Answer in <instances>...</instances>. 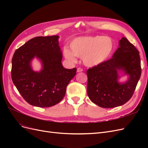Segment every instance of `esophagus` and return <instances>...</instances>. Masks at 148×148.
<instances>
[{"label": "esophagus", "instance_id": "1", "mask_svg": "<svg viewBox=\"0 0 148 148\" xmlns=\"http://www.w3.org/2000/svg\"><path fill=\"white\" fill-rule=\"evenodd\" d=\"M83 70L82 69V68H78L77 69V72H82V71H83Z\"/></svg>", "mask_w": 148, "mask_h": 148}]
</instances>
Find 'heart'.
I'll list each match as a JSON object with an SVG mask.
<instances>
[{
    "label": "heart",
    "instance_id": "b5f03b06",
    "mask_svg": "<svg viewBox=\"0 0 148 148\" xmlns=\"http://www.w3.org/2000/svg\"><path fill=\"white\" fill-rule=\"evenodd\" d=\"M70 49L65 47L64 56L71 63L76 57H83V64L89 67L99 65L108 60L114 52V43L109 36H89L78 37L70 42Z\"/></svg>",
    "mask_w": 148,
    "mask_h": 148
}]
</instances>
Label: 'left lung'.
Here are the masks:
<instances>
[{
  "instance_id": "1",
  "label": "left lung",
  "mask_w": 148,
  "mask_h": 148,
  "mask_svg": "<svg viewBox=\"0 0 148 148\" xmlns=\"http://www.w3.org/2000/svg\"><path fill=\"white\" fill-rule=\"evenodd\" d=\"M139 51L123 37L112 59L87 70V93L90 100L103 108L123 105L132 97L141 77ZM119 70L129 76L124 84L118 82Z\"/></svg>"
}]
</instances>
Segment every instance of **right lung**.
Instances as JSON below:
<instances>
[{"mask_svg":"<svg viewBox=\"0 0 148 148\" xmlns=\"http://www.w3.org/2000/svg\"><path fill=\"white\" fill-rule=\"evenodd\" d=\"M59 36H38L29 40L15 51L12 57V79L18 91L30 105L49 107L63 99L67 85L77 69H65ZM36 56L41 60L42 70L34 72L30 62Z\"/></svg>","mask_w":148,"mask_h":148,"instance_id":"obj_1","label":"right lung"}]
</instances>
